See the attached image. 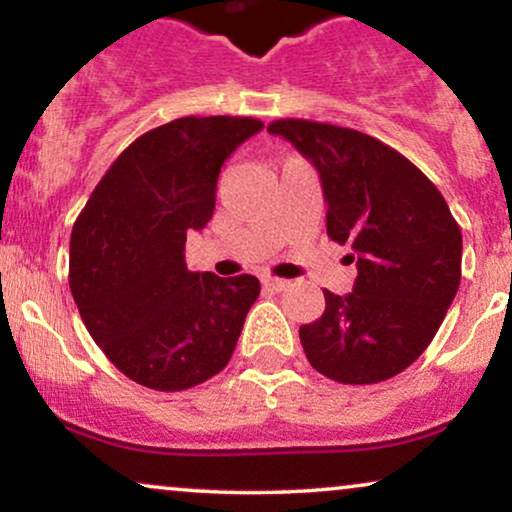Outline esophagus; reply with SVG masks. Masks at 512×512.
<instances>
[{"instance_id":"obj_1","label":"esophagus","mask_w":512,"mask_h":512,"mask_svg":"<svg viewBox=\"0 0 512 512\" xmlns=\"http://www.w3.org/2000/svg\"><path fill=\"white\" fill-rule=\"evenodd\" d=\"M262 286L269 291H284L289 286V281L276 279V276H262Z\"/></svg>"}]
</instances>
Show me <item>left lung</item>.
Wrapping results in <instances>:
<instances>
[{"mask_svg": "<svg viewBox=\"0 0 512 512\" xmlns=\"http://www.w3.org/2000/svg\"><path fill=\"white\" fill-rule=\"evenodd\" d=\"M313 163L327 236L351 245L354 291L325 289V313L301 327L317 373L344 385L383 383L426 351L462 274V233L438 187L399 151L356 129L276 120Z\"/></svg>", "mask_w": 512, "mask_h": 512, "instance_id": "obj_1", "label": "left lung"}]
</instances>
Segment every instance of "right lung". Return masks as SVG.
Wrapping results in <instances>:
<instances>
[{
    "label": "right lung",
    "instance_id": "obj_1",
    "mask_svg": "<svg viewBox=\"0 0 512 512\" xmlns=\"http://www.w3.org/2000/svg\"><path fill=\"white\" fill-rule=\"evenodd\" d=\"M264 125L180 117L142 134L88 197L69 240V289L88 334L134 383L195 387L231 361L260 281L190 272L185 240L207 226L221 166Z\"/></svg>",
    "mask_w": 512,
    "mask_h": 512
}]
</instances>
